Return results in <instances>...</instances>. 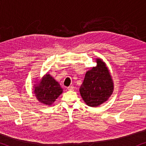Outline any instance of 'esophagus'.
Segmentation results:
<instances>
[{
  "label": "esophagus",
  "instance_id": "1",
  "mask_svg": "<svg viewBox=\"0 0 146 146\" xmlns=\"http://www.w3.org/2000/svg\"><path fill=\"white\" fill-rule=\"evenodd\" d=\"M68 90H74V87L73 86H70L68 87Z\"/></svg>",
  "mask_w": 146,
  "mask_h": 146
}]
</instances>
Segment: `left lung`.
I'll list each match as a JSON object with an SVG mask.
<instances>
[{"mask_svg":"<svg viewBox=\"0 0 146 146\" xmlns=\"http://www.w3.org/2000/svg\"><path fill=\"white\" fill-rule=\"evenodd\" d=\"M96 67L88 71L80 92L85 103L95 107L107 100L113 90V81L105 63L97 59Z\"/></svg>","mask_w":146,"mask_h":146,"instance_id":"obj_1","label":"left lung"}]
</instances>
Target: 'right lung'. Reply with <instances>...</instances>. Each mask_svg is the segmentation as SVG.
I'll return each mask as SVG.
<instances>
[{
	"instance_id": "right-lung-1",
	"label": "right lung",
	"mask_w": 146,
	"mask_h": 146,
	"mask_svg": "<svg viewBox=\"0 0 146 146\" xmlns=\"http://www.w3.org/2000/svg\"><path fill=\"white\" fill-rule=\"evenodd\" d=\"M38 100L46 105H51L62 93V88L50 74L44 76L38 86L35 87Z\"/></svg>"
}]
</instances>
